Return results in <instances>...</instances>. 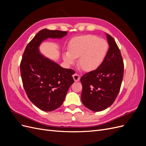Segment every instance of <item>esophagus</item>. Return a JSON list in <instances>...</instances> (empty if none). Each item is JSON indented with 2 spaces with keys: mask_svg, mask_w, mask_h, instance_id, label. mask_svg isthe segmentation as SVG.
I'll return each instance as SVG.
<instances>
[{
  "mask_svg": "<svg viewBox=\"0 0 146 146\" xmlns=\"http://www.w3.org/2000/svg\"><path fill=\"white\" fill-rule=\"evenodd\" d=\"M72 77H73V78H74V80L75 82H78V81L80 80V77L79 76V75H78L76 73L74 74L72 76Z\"/></svg>",
  "mask_w": 146,
  "mask_h": 146,
  "instance_id": "34e87169",
  "label": "esophagus"
}]
</instances>
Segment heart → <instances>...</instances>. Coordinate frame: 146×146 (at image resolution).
Masks as SVG:
<instances>
[{"instance_id": "obj_1", "label": "heart", "mask_w": 146, "mask_h": 146, "mask_svg": "<svg viewBox=\"0 0 146 146\" xmlns=\"http://www.w3.org/2000/svg\"><path fill=\"white\" fill-rule=\"evenodd\" d=\"M108 50V44L104 39L92 35H83L72 38L68 44V52L63 54L66 64L76 63L85 72H92L102 64Z\"/></svg>"}]
</instances>
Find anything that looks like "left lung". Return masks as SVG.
Returning <instances> with one entry per match:
<instances>
[{
	"label": "left lung",
	"mask_w": 146,
	"mask_h": 146,
	"mask_svg": "<svg viewBox=\"0 0 146 146\" xmlns=\"http://www.w3.org/2000/svg\"><path fill=\"white\" fill-rule=\"evenodd\" d=\"M109 48L104 62L94 71L83 75L80 81L81 99L85 107L101 111L111 106L120 90L123 76V63L114 39L106 33Z\"/></svg>",
	"instance_id": "left-lung-1"
}]
</instances>
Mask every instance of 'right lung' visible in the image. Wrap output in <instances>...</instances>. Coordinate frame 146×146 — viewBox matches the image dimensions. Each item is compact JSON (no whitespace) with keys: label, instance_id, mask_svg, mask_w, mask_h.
<instances>
[{"label":"right lung","instance_id":"add662e5","mask_svg":"<svg viewBox=\"0 0 146 146\" xmlns=\"http://www.w3.org/2000/svg\"><path fill=\"white\" fill-rule=\"evenodd\" d=\"M68 32L42 29L26 47L21 64L23 86L29 99L38 108L52 111L63 104L74 80V70L65 69L44 56L39 46L47 38L61 39Z\"/></svg>","mask_w":146,"mask_h":146}]
</instances>
